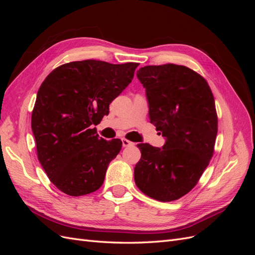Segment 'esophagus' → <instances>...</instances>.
<instances>
[{"label":"esophagus","mask_w":255,"mask_h":255,"mask_svg":"<svg viewBox=\"0 0 255 255\" xmlns=\"http://www.w3.org/2000/svg\"><path fill=\"white\" fill-rule=\"evenodd\" d=\"M133 144H134V142L126 139V138H122V145L125 146V148H126V146H129V145H133Z\"/></svg>","instance_id":"34e87169"}]
</instances>
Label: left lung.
Masks as SVG:
<instances>
[{
	"mask_svg": "<svg viewBox=\"0 0 255 255\" xmlns=\"http://www.w3.org/2000/svg\"><path fill=\"white\" fill-rule=\"evenodd\" d=\"M137 78L145 88L151 123L166 142L161 148L137 144L136 186L158 201H174L196 186L213 156L218 129L214 96L202 76L185 66H145Z\"/></svg>",
	"mask_w": 255,
	"mask_h": 255,
	"instance_id": "left-lung-1",
	"label": "left lung"
}]
</instances>
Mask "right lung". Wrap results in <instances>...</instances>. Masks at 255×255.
<instances>
[{
	"label": "right lung",
	"mask_w": 255,
	"mask_h": 255,
	"mask_svg": "<svg viewBox=\"0 0 255 255\" xmlns=\"http://www.w3.org/2000/svg\"><path fill=\"white\" fill-rule=\"evenodd\" d=\"M138 65L72 61L42 82L32 113L37 155L50 181L66 195H88L102 186L122 142L99 138L94 126L110 113Z\"/></svg>",
	"instance_id": "obj_1"
}]
</instances>
